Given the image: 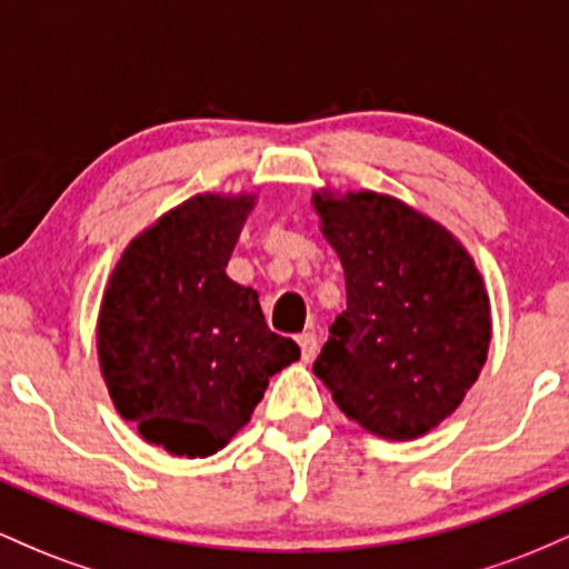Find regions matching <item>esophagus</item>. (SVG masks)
<instances>
[{"label": "esophagus", "instance_id": "obj_1", "mask_svg": "<svg viewBox=\"0 0 569 569\" xmlns=\"http://www.w3.org/2000/svg\"><path fill=\"white\" fill-rule=\"evenodd\" d=\"M297 342H299V350H302L305 361H312L318 352V337L312 335V331H305V335L297 337Z\"/></svg>", "mask_w": 569, "mask_h": 569}]
</instances>
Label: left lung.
Instances as JSON below:
<instances>
[{
	"label": "left lung",
	"instance_id": "obj_1",
	"mask_svg": "<svg viewBox=\"0 0 569 569\" xmlns=\"http://www.w3.org/2000/svg\"><path fill=\"white\" fill-rule=\"evenodd\" d=\"M348 310L312 363L337 407L382 439H417L460 407L487 361L489 299L441 224L377 192L316 198Z\"/></svg>",
	"mask_w": 569,
	"mask_h": 569
}]
</instances>
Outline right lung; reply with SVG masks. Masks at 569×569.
<instances>
[{"label": "right lung", "mask_w": 569, "mask_h": 569, "mask_svg": "<svg viewBox=\"0 0 569 569\" xmlns=\"http://www.w3.org/2000/svg\"><path fill=\"white\" fill-rule=\"evenodd\" d=\"M251 198L200 194L139 234L98 316V358L117 411L171 455L219 452L299 358L267 329L253 289L227 278Z\"/></svg>", "instance_id": "obj_1"}]
</instances>
